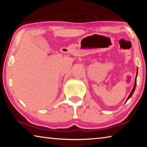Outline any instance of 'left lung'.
Listing matches in <instances>:
<instances>
[{"label": "left lung", "instance_id": "obj_1", "mask_svg": "<svg viewBox=\"0 0 147 147\" xmlns=\"http://www.w3.org/2000/svg\"><path fill=\"white\" fill-rule=\"evenodd\" d=\"M137 76H138V69H137V74H136V78H135V82H134V88H133V89H132V90H131V93H130V94H129L128 97L127 98V100H126V102H127V100H129V99H130V98H131V96H132V94H133V93H134V91H135V89H136V81H137Z\"/></svg>", "mask_w": 147, "mask_h": 147}]
</instances>
